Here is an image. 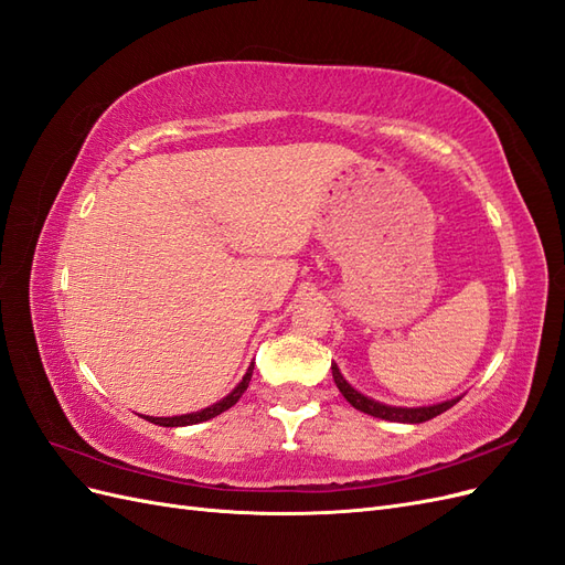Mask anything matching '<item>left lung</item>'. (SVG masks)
I'll return each mask as SVG.
<instances>
[{
  "mask_svg": "<svg viewBox=\"0 0 565 565\" xmlns=\"http://www.w3.org/2000/svg\"><path fill=\"white\" fill-rule=\"evenodd\" d=\"M332 377H334L337 388L344 393V398L355 409H361V413L372 415V417L388 419V422H403V424L429 422V419L438 417L440 413H446V409H450L459 401V398H455V401H446V403L429 405V407H391V405H384V403H377V401L363 396V393H358L344 377H341V372H339V367L334 363H332Z\"/></svg>",
  "mask_w": 565,
  "mask_h": 565,
  "instance_id": "1",
  "label": "left lung"
}]
</instances>
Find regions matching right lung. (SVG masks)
I'll list each match as a JSON object with an SVG mask.
<instances>
[{
  "label": "right lung",
  "instance_id": "add662e5",
  "mask_svg": "<svg viewBox=\"0 0 565 565\" xmlns=\"http://www.w3.org/2000/svg\"><path fill=\"white\" fill-rule=\"evenodd\" d=\"M252 370H254V365H249V370H247V374L243 377V382L237 384L224 401H218V403H214V405H210V407H204V409H200V413L181 415V417H146V419L152 422V424H160V426H191V424H198V422H207V419H212V417H216V415H221V413H226L228 407H233L237 401H241V396H243V393H245L247 386H249Z\"/></svg>",
  "mask_w": 565,
  "mask_h": 565
}]
</instances>
